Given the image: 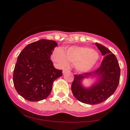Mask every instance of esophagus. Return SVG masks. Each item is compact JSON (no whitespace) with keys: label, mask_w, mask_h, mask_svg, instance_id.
I'll use <instances>...</instances> for the list:
<instances>
[{"label":"esophagus","mask_w":130,"mask_h":130,"mask_svg":"<svg viewBox=\"0 0 130 130\" xmlns=\"http://www.w3.org/2000/svg\"><path fill=\"white\" fill-rule=\"evenodd\" d=\"M68 72H70V70L67 69V68H65V69H63V71H62L63 74H65V73H68Z\"/></svg>","instance_id":"1"}]
</instances>
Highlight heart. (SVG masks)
<instances>
[{"instance_id":"b5f03b06","label":"heart","mask_w":130,"mask_h":130,"mask_svg":"<svg viewBox=\"0 0 130 130\" xmlns=\"http://www.w3.org/2000/svg\"><path fill=\"white\" fill-rule=\"evenodd\" d=\"M99 55L96 51L87 47L72 46L64 52L60 49H57L53 54V59L60 67L68 65V61L75 65L79 72L86 73L96 66Z\"/></svg>"}]
</instances>
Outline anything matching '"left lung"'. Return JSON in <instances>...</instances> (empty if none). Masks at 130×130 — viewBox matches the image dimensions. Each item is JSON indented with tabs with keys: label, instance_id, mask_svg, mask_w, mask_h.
<instances>
[{
	"label": "left lung",
	"instance_id": "left-lung-1",
	"mask_svg": "<svg viewBox=\"0 0 130 130\" xmlns=\"http://www.w3.org/2000/svg\"><path fill=\"white\" fill-rule=\"evenodd\" d=\"M95 44L104 56L100 67L93 73L75 74L71 85L74 97L88 104H97L106 100L114 93L120 80V69L116 56L105 46L98 43ZM85 78H95L96 80L86 88L82 83Z\"/></svg>",
	"mask_w": 130,
	"mask_h": 130
}]
</instances>
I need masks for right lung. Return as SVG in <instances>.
Here are the masks:
<instances>
[{
	"mask_svg": "<svg viewBox=\"0 0 130 130\" xmlns=\"http://www.w3.org/2000/svg\"><path fill=\"white\" fill-rule=\"evenodd\" d=\"M57 46L54 40L41 39L29 44L18 57L13 72L14 87L21 96L30 101L45 99L55 80L62 76L50 60Z\"/></svg>",
	"mask_w": 130,
	"mask_h": 130,
	"instance_id": "obj_1",
	"label": "right lung"
}]
</instances>
